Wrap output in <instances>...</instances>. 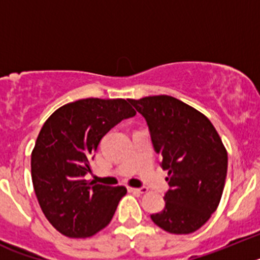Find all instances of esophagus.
Wrapping results in <instances>:
<instances>
[{
    "mask_svg": "<svg viewBox=\"0 0 260 260\" xmlns=\"http://www.w3.org/2000/svg\"><path fill=\"white\" fill-rule=\"evenodd\" d=\"M128 191L139 192V194H144V192H147V187H128Z\"/></svg>",
    "mask_w": 260,
    "mask_h": 260,
    "instance_id": "1",
    "label": "esophagus"
}]
</instances>
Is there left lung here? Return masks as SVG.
Wrapping results in <instances>:
<instances>
[{"label":"left lung","mask_w":260,"mask_h":260,"mask_svg":"<svg viewBox=\"0 0 260 260\" xmlns=\"http://www.w3.org/2000/svg\"><path fill=\"white\" fill-rule=\"evenodd\" d=\"M128 103L144 117L161 168L168 171L165 207L151 215L157 226L189 234L203 226L221 199L228 153L207 117L168 95Z\"/></svg>","instance_id":"8db88e82"}]
</instances>
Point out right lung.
Listing matches in <instances>:
<instances>
[{"mask_svg":"<svg viewBox=\"0 0 260 260\" xmlns=\"http://www.w3.org/2000/svg\"><path fill=\"white\" fill-rule=\"evenodd\" d=\"M135 114L123 99H82L58 108L41 127L32 183L48 221L66 237H91L113 217L126 187L87 182L84 176L102 138Z\"/></svg>","mask_w":260,"mask_h":260,"instance_id":"right-lung-1","label":"right lung"}]
</instances>
